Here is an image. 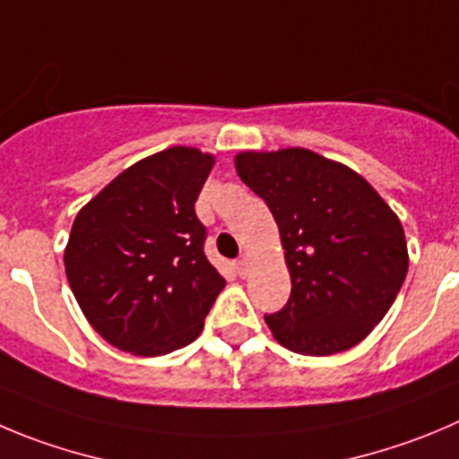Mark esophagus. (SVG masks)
I'll use <instances>...</instances> for the list:
<instances>
[{"label":"esophagus","mask_w":459,"mask_h":459,"mask_svg":"<svg viewBox=\"0 0 459 459\" xmlns=\"http://www.w3.org/2000/svg\"><path fill=\"white\" fill-rule=\"evenodd\" d=\"M235 269H238V273L239 276H247V273H249V258H247V255H242V258L238 260V263H235Z\"/></svg>","instance_id":"obj_1"}]
</instances>
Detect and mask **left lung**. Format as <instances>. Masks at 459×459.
<instances>
[{
	"label": "left lung",
	"instance_id": "1",
	"mask_svg": "<svg viewBox=\"0 0 459 459\" xmlns=\"http://www.w3.org/2000/svg\"><path fill=\"white\" fill-rule=\"evenodd\" d=\"M242 178L272 210L292 294L264 316L301 355L353 349L387 315L408 276L403 226L355 169L303 147L239 152Z\"/></svg>",
	"mask_w": 459,
	"mask_h": 459
}]
</instances>
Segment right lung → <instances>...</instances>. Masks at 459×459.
<instances>
[{"instance_id":"obj_1","label":"right lung","mask_w":459,"mask_h":459,"mask_svg":"<svg viewBox=\"0 0 459 459\" xmlns=\"http://www.w3.org/2000/svg\"><path fill=\"white\" fill-rule=\"evenodd\" d=\"M215 167L196 147L133 162L79 210L65 273L90 326L115 349L171 353L204 331L226 281L204 254L195 201Z\"/></svg>"}]
</instances>
